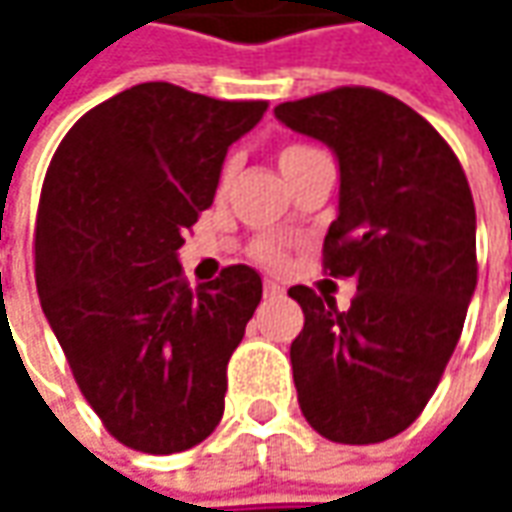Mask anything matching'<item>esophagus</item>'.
I'll list each match as a JSON object with an SVG mask.
<instances>
[{
    "label": "esophagus",
    "instance_id": "1",
    "mask_svg": "<svg viewBox=\"0 0 512 512\" xmlns=\"http://www.w3.org/2000/svg\"><path fill=\"white\" fill-rule=\"evenodd\" d=\"M279 293H282V285H279V282H273V279H267L265 296H279Z\"/></svg>",
    "mask_w": 512,
    "mask_h": 512
}]
</instances>
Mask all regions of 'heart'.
I'll return each mask as SVG.
<instances>
[{
  "label": "heart",
  "instance_id": "heart-1",
  "mask_svg": "<svg viewBox=\"0 0 512 512\" xmlns=\"http://www.w3.org/2000/svg\"><path fill=\"white\" fill-rule=\"evenodd\" d=\"M316 156H319V150L316 148L293 142V145H285V148L279 150V168H282V173H285L287 179H293V176L305 168L310 159H316ZM227 179H230V168H225V173H222V185H227ZM250 256H253L256 262H262V265H282L285 247L279 245L276 239H256V242L250 245Z\"/></svg>",
  "mask_w": 512,
  "mask_h": 512
}]
</instances>
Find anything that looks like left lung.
Returning a JSON list of instances; mask_svg holds the SVG:
<instances>
[{"instance_id":"left-lung-1","label":"left lung","mask_w":512,"mask_h":512,"mask_svg":"<svg viewBox=\"0 0 512 512\" xmlns=\"http://www.w3.org/2000/svg\"><path fill=\"white\" fill-rule=\"evenodd\" d=\"M276 119L339 159V216L325 273L356 279L347 310L313 287L290 344L307 424L339 444H376L419 419L462 336L476 290V207L456 153L427 119L376 88L276 105Z\"/></svg>"}]
</instances>
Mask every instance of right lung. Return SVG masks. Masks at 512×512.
I'll list each match as a JSON object with an SVG mask.
<instances>
[{"instance_id":"1","label":"right lung","mask_w":512,"mask_h":512,"mask_svg":"<svg viewBox=\"0 0 512 512\" xmlns=\"http://www.w3.org/2000/svg\"><path fill=\"white\" fill-rule=\"evenodd\" d=\"M265 110L145 82L88 110L50 159L39 302L82 396L125 447L182 453L222 422L227 362L262 279L230 265L193 290L176 250L213 205L227 148Z\"/></svg>"}]
</instances>
